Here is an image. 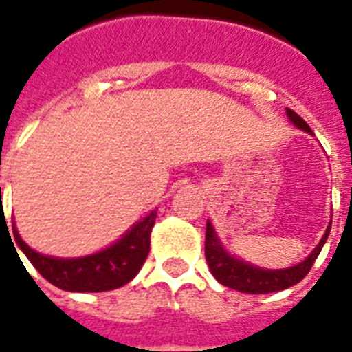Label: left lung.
<instances>
[{
	"instance_id": "1",
	"label": "left lung",
	"mask_w": 352,
	"mask_h": 352,
	"mask_svg": "<svg viewBox=\"0 0 352 352\" xmlns=\"http://www.w3.org/2000/svg\"><path fill=\"white\" fill-rule=\"evenodd\" d=\"M287 117L298 129H303L305 133L312 135V129L307 126V122L289 107H287ZM329 232H331V225L327 226V230H325L316 248L301 263H298L294 267L270 270V268L256 267V265L243 261L239 257L232 256L230 252L223 246L219 235L215 234V228L208 221L206 223L204 256H206V263H208L214 278L221 285H225L228 289L245 292V294H268V292L289 289V287L300 283L301 279L305 278L312 265H314V261H316V257L320 256V252H322L323 245H325V241L329 237Z\"/></svg>"
}]
</instances>
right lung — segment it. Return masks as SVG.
Masks as SVG:
<instances>
[{"instance_id":"add662e5","label":"right lung","mask_w":352,"mask_h":352,"mask_svg":"<svg viewBox=\"0 0 352 352\" xmlns=\"http://www.w3.org/2000/svg\"><path fill=\"white\" fill-rule=\"evenodd\" d=\"M155 217L157 212L153 210L113 245L84 257L43 256L19 237L14 223L12 234L27 259L49 283L67 292H104L129 283L142 268L149 254Z\"/></svg>"}]
</instances>
